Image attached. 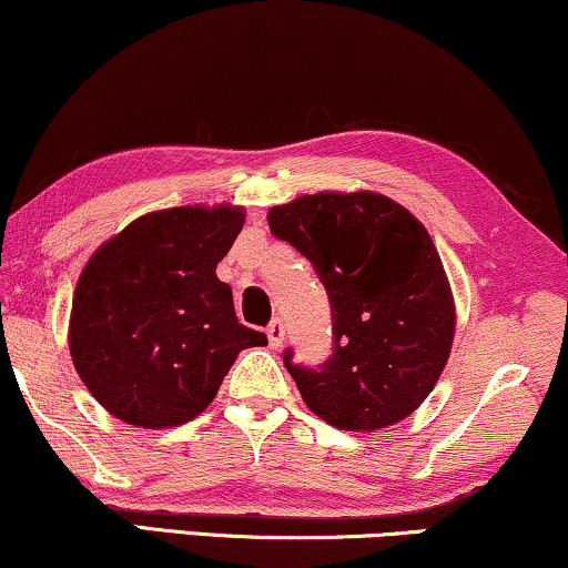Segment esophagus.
<instances>
[{
    "mask_svg": "<svg viewBox=\"0 0 568 568\" xmlns=\"http://www.w3.org/2000/svg\"><path fill=\"white\" fill-rule=\"evenodd\" d=\"M283 339H285V326H283L281 318H273V322L267 324V342H270V347H273V349L283 347Z\"/></svg>",
    "mask_w": 568,
    "mask_h": 568,
    "instance_id": "1",
    "label": "esophagus"
}]
</instances>
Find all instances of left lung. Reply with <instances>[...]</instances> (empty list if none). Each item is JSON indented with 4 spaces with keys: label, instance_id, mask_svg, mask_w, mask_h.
I'll list each match as a JSON object with an SVG mask.
<instances>
[{
    "label": "left lung",
    "instance_id": "1",
    "mask_svg": "<svg viewBox=\"0 0 568 568\" xmlns=\"http://www.w3.org/2000/svg\"><path fill=\"white\" fill-rule=\"evenodd\" d=\"M324 283L334 349L322 367L293 365L303 402L347 433H373L409 417L450 357L455 301L427 229L386 195L316 193L267 213Z\"/></svg>",
    "mask_w": 568,
    "mask_h": 568
}]
</instances>
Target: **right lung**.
<instances>
[{
	"instance_id": "1",
	"label": "right lung",
	"mask_w": 568,
	"mask_h": 568,
	"mask_svg": "<svg viewBox=\"0 0 568 568\" xmlns=\"http://www.w3.org/2000/svg\"><path fill=\"white\" fill-rule=\"evenodd\" d=\"M239 205H180L141 215L79 275L69 353L90 394L128 425L166 429L205 412L246 347L215 265L244 226Z\"/></svg>"
}]
</instances>
